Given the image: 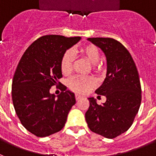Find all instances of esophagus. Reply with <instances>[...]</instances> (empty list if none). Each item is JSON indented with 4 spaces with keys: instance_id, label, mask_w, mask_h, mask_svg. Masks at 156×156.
Listing matches in <instances>:
<instances>
[{
    "instance_id": "esophagus-1",
    "label": "esophagus",
    "mask_w": 156,
    "mask_h": 156,
    "mask_svg": "<svg viewBox=\"0 0 156 156\" xmlns=\"http://www.w3.org/2000/svg\"><path fill=\"white\" fill-rule=\"evenodd\" d=\"M81 98H82V96H80V95H78V94H75V99H76V101L80 100Z\"/></svg>"
}]
</instances>
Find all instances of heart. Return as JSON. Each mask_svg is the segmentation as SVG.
Returning <instances> with one entry per match:
<instances>
[{"label":"heart","instance_id":"heart-1","mask_svg":"<svg viewBox=\"0 0 156 156\" xmlns=\"http://www.w3.org/2000/svg\"><path fill=\"white\" fill-rule=\"evenodd\" d=\"M80 52L82 57H84L91 63L93 70L96 71L100 70L101 65L99 63V60L101 58V53L98 47L94 44H89L81 48ZM73 63L74 54L71 50H67L62 55L60 62V67L62 73L65 74L70 73ZM67 86L72 91L77 94H84L96 86V81L92 77L74 76L68 79Z\"/></svg>","mask_w":156,"mask_h":156}]
</instances>
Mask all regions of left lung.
Instances as JSON below:
<instances>
[{
    "instance_id": "obj_1",
    "label": "left lung",
    "mask_w": 156,
    "mask_h": 156,
    "mask_svg": "<svg viewBox=\"0 0 156 156\" xmlns=\"http://www.w3.org/2000/svg\"><path fill=\"white\" fill-rule=\"evenodd\" d=\"M88 40L106 56V78L95 91L105 97L106 101L98 105L94 98H88L86 123L94 133L113 139L132 126L140 106L138 70L129 51L119 41L112 38H89Z\"/></svg>"
}]
</instances>
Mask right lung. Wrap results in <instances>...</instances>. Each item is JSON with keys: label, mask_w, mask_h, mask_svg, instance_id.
<instances>
[{"label": "right lung", "mask_w": 156, "mask_h": 156, "mask_svg": "<svg viewBox=\"0 0 156 156\" xmlns=\"http://www.w3.org/2000/svg\"><path fill=\"white\" fill-rule=\"evenodd\" d=\"M80 40L79 36H41L27 48L18 63L12 84V103L22 125L36 136L59 132L76 103L74 94L66 86H62L57 98L50 89L62 77V55Z\"/></svg>", "instance_id": "right-lung-1"}]
</instances>
